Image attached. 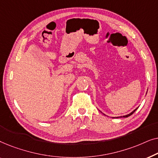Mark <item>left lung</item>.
I'll return each mask as SVG.
<instances>
[{"mask_svg":"<svg viewBox=\"0 0 158 158\" xmlns=\"http://www.w3.org/2000/svg\"><path fill=\"white\" fill-rule=\"evenodd\" d=\"M147 93H148V91H147ZM137 109H138V107H137V108H136V109H135V110H134V111H131V113H129V114H127V115H124V116H120V117H128V116H129L130 115H131V114H132L134 113V112H135V111H136V110H137ZM103 115H105V114H103ZM116 118H117V117H116Z\"/></svg>","mask_w":158,"mask_h":158,"instance_id":"obj_1","label":"left lung"}]
</instances>
